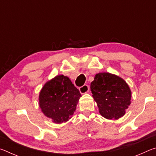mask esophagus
<instances>
[{
    "label": "esophagus",
    "instance_id": "1",
    "mask_svg": "<svg viewBox=\"0 0 156 156\" xmlns=\"http://www.w3.org/2000/svg\"><path fill=\"white\" fill-rule=\"evenodd\" d=\"M79 91H80V94H86L89 92V87L87 84H84L83 87H81L79 88Z\"/></svg>",
    "mask_w": 156,
    "mask_h": 156
}]
</instances>
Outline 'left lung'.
Listing matches in <instances>:
<instances>
[{"label":"left lung","mask_w":156,"mask_h":156,"mask_svg":"<svg viewBox=\"0 0 156 156\" xmlns=\"http://www.w3.org/2000/svg\"><path fill=\"white\" fill-rule=\"evenodd\" d=\"M90 88L102 117L117 120L125 114L131 105V91L122 78L108 72L98 73Z\"/></svg>","instance_id":"left-lung-1"}]
</instances>
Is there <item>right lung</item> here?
I'll return each instance as SVG.
<instances>
[{
	"label": "right lung",
	"mask_w": 156,
	"mask_h": 156,
	"mask_svg": "<svg viewBox=\"0 0 156 156\" xmlns=\"http://www.w3.org/2000/svg\"><path fill=\"white\" fill-rule=\"evenodd\" d=\"M81 97L67 76L58 75L44 84L39 94V107L53 122L61 124L71 119Z\"/></svg>",
	"instance_id": "add662e5"
}]
</instances>
